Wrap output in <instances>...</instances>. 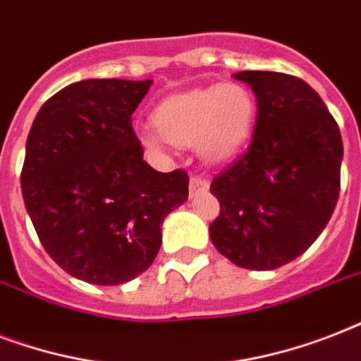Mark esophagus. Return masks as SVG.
I'll return each instance as SVG.
<instances>
[{"label": "esophagus", "mask_w": 361, "mask_h": 361, "mask_svg": "<svg viewBox=\"0 0 361 361\" xmlns=\"http://www.w3.org/2000/svg\"><path fill=\"white\" fill-rule=\"evenodd\" d=\"M208 180L202 178V176H191V183H189V189H191V197H197L200 192L208 191Z\"/></svg>", "instance_id": "1"}]
</instances>
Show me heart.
<instances>
[{"mask_svg": "<svg viewBox=\"0 0 361 361\" xmlns=\"http://www.w3.org/2000/svg\"><path fill=\"white\" fill-rule=\"evenodd\" d=\"M257 103L240 84H223L164 99L153 112V123L164 140L176 146H197L209 163L234 157L251 135ZM142 144L159 149L161 138L142 133Z\"/></svg>", "mask_w": 361, "mask_h": 361, "instance_id": "b5f03b06", "label": "heart"}]
</instances>
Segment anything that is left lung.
<instances>
[{
    "mask_svg": "<svg viewBox=\"0 0 361 361\" xmlns=\"http://www.w3.org/2000/svg\"><path fill=\"white\" fill-rule=\"evenodd\" d=\"M234 78L257 95V125L245 152L212 181L221 212L209 238L240 268L275 269L307 251L336 209L341 133L302 78L269 71Z\"/></svg>",
    "mask_w": 361,
    "mask_h": 361,
    "instance_id": "1",
    "label": "left lung"
}]
</instances>
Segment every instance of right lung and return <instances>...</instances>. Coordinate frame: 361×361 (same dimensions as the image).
<instances>
[{
    "label": "right lung",
    "mask_w": 361,
    "mask_h": 361,
    "mask_svg": "<svg viewBox=\"0 0 361 361\" xmlns=\"http://www.w3.org/2000/svg\"><path fill=\"white\" fill-rule=\"evenodd\" d=\"M152 80H82L42 104L25 142L22 197L54 262L92 285L153 264L161 225L189 197L187 172L142 159L130 116Z\"/></svg>",
    "instance_id": "add662e5"
}]
</instances>
